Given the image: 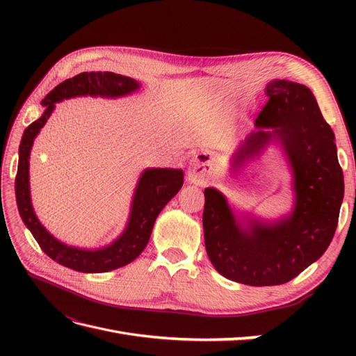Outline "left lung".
<instances>
[{"instance_id": "obj_1", "label": "left lung", "mask_w": 356, "mask_h": 356, "mask_svg": "<svg viewBox=\"0 0 356 356\" xmlns=\"http://www.w3.org/2000/svg\"><path fill=\"white\" fill-rule=\"evenodd\" d=\"M139 89H141V84L136 80L120 74L108 71L81 72L58 84L41 101V105L44 106V113L41 114L38 120L25 129L22 141H20L17 175L15 182L20 218L38 242L42 252L47 254L53 261L72 268V270L83 273H104L134 261L145 248L157 215L182 187L184 172L170 168L144 169L136 182L131 209H129V218L123 232L105 246L81 248L58 239L37 217L34 207H32L29 186V157L32 144H34V139L41 129L47 123L53 110L56 108V104L72 98H81V96L117 99L132 95ZM208 255L217 272L225 276L218 267L224 263L221 252L218 250H211L208 251Z\"/></svg>"}]
</instances>
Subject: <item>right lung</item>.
<instances>
[{
	"instance_id": "obj_1",
	"label": "right lung",
	"mask_w": 356,
	"mask_h": 356,
	"mask_svg": "<svg viewBox=\"0 0 356 356\" xmlns=\"http://www.w3.org/2000/svg\"><path fill=\"white\" fill-rule=\"evenodd\" d=\"M257 132L236 154L234 169L277 143L291 169L293 211L276 221L239 218L221 191L204 195L207 251L218 250L225 277L252 286L281 285L327 251L337 227L344 195L334 134L305 84L272 80Z\"/></svg>"
}]
</instances>
